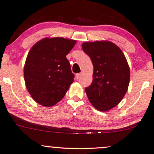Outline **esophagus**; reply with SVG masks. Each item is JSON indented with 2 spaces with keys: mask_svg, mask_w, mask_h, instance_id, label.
<instances>
[{
  "mask_svg": "<svg viewBox=\"0 0 154 154\" xmlns=\"http://www.w3.org/2000/svg\"><path fill=\"white\" fill-rule=\"evenodd\" d=\"M80 75H81V74H80V73H79V74H75V79H79V78H80Z\"/></svg>",
  "mask_w": 154,
  "mask_h": 154,
  "instance_id": "34e87169",
  "label": "esophagus"
}]
</instances>
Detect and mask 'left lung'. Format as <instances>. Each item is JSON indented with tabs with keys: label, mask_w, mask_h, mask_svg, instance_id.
<instances>
[{
	"label": "left lung",
	"mask_w": 154,
	"mask_h": 154,
	"mask_svg": "<svg viewBox=\"0 0 154 154\" xmlns=\"http://www.w3.org/2000/svg\"><path fill=\"white\" fill-rule=\"evenodd\" d=\"M82 48L94 65L93 82L85 88L88 99L96 109L106 111L115 107L126 94L129 65L122 50L110 42H88Z\"/></svg>",
	"instance_id": "obj_1"
}]
</instances>
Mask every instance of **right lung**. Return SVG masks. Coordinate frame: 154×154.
<instances>
[{
    "mask_svg": "<svg viewBox=\"0 0 154 154\" xmlns=\"http://www.w3.org/2000/svg\"><path fill=\"white\" fill-rule=\"evenodd\" d=\"M75 43L63 37L44 38L30 50L24 67L25 84L32 99L40 105L56 104L74 82L66 55Z\"/></svg>",
    "mask_w": 154,
    "mask_h": 154,
    "instance_id": "add662e5",
    "label": "right lung"
}]
</instances>
